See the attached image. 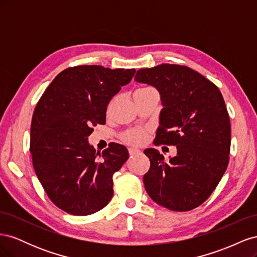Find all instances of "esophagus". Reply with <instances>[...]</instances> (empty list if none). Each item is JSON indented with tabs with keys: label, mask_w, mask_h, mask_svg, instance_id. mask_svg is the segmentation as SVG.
Listing matches in <instances>:
<instances>
[{
	"label": "esophagus",
	"mask_w": 257,
	"mask_h": 257,
	"mask_svg": "<svg viewBox=\"0 0 257 257\" xmlns=\"http://www.w3.org/2000/svg\"><path fill=\"white\" fill-rule=\"evenodd\" d=\"M128 152H130V154H131V155H135V154H137V153L141 152V150L137 149V148L131 147V148H128Z\"/></svg>",
	"instance_id": "esophagus-1"
}]
</instances>
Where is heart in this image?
Returning <instances> with one entry per match:
<instances>
[{
    "label": "heart",
    "mask_w": 257,
    "mask_h": 257,
    "mask_svg": "<svg viewBox=\"0 0 257 257\" xmlns=\"http://www.w3.org/2000/svg\"><path fill=\"white\" fill-rule=\"evenodd\" d=\"M146 135H145V132L143 131H139V130H134V131H131L130 133L127 134V139L133 144H139L142 143L144 139H145Z\"/></svg>",
    "instance_id": "heart-1"
}]
</instances>
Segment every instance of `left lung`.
I'll return each mask as SVG.
<instances>
[{
  "mask_svg": "<svg viewBox=\"0 0 257 257\" xmlns=\"http://www.w3.org/2000/svg\"><path fill=\"white\" fill-rule=\"evenodd\" d=\"M135 81L160 93L154 145L177 147L165 161L154 148L144 152L150 168L144 184L151 199L173 211H189L211 195L228 165L230 123L219 88L194 69L161 64L137 71Z\"/></svg>",
  "mask_w": 257,
  "mask_h": 257,
  "instance_id": "1",
  "label": "left lung"
}]
</instances>
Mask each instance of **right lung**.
<instances>
[{
    "mask_svg": "<svg viewBox=\"0 0 257 257\" xmlns=\"http://www.w3.org/2000/svg\"><path fill=\"white\" fill-rule=\"evenodd\" d=\"M135 72L99 65L66 68L35 107L33 167L52 203L69 214L94 213L113 195L112 176L128 159L127 149L111 143L100 155L88 139L93 126L106 123L108 104Z\"/></svg>",
    "mask_w": 257,
    "mask_h": 257,
    "instance_id": "obj_1",
    "label": "right lung"
}]
</instances>
